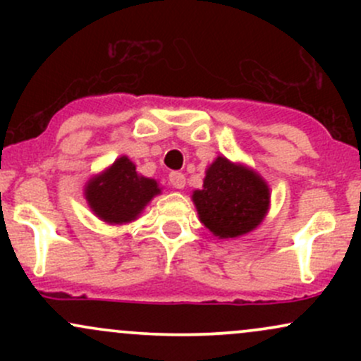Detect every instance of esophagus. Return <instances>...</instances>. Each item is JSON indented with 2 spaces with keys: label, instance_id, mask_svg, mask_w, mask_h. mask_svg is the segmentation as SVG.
I'll return each mask as SVG.
<instances>
[{
  "label": "esophagus",
  "instance_id": "esophagus-1",
  "mask_svg": "<svg viewBox=\"0 0 361 361\" xmlns=\"http://www.w3.org/2000/svg\"><path fill=\"white\" fill-rule=\"evenodd\" d=\"M169 183H171L173 188H178L181 190L186 183V178L183 173H178V171H173L171 175H169Z\"/></svg>",
  "mask_w": 361,
  "mask_h": 361
}]
</instances>
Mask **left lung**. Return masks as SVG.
<instances>
[{
    "instance_id": "obj_1",
    "label": "left lung",
    "mask_w": 361,
    "mask_h": 361,
    "mask_svg": "<svg viewBox=\"0 0 361 361\" xmlns=\"http://www.w3.org/2000/svg\"><path fill=\"white\" fill-rule=\"evenodd\" d=\"M200 221L219 238H238L267 215L270 190L251 169L219 156L207 169L204 188L193 192Z\"/></svg>"
}]
</instances>
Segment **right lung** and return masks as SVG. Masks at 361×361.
<instances>
[{
  "mask_svg": "<svg viewBox=\"0 0 361 361\" xmlns=\"http://www.w3.org/2000/svg\"><path fill=\"white\" fill-rule=\"evenodd\" d=\"M161 193L154 180L139 176L126 156L115 161L100 176L90 180L86 200L94 214L109 224L134 221L151 198Z\"/></svg>",
  "mask_w": 361,
  "mask_h": 361,
  "instance_id": "obj_1",
  "label": "right lung"
}]
</instances>
